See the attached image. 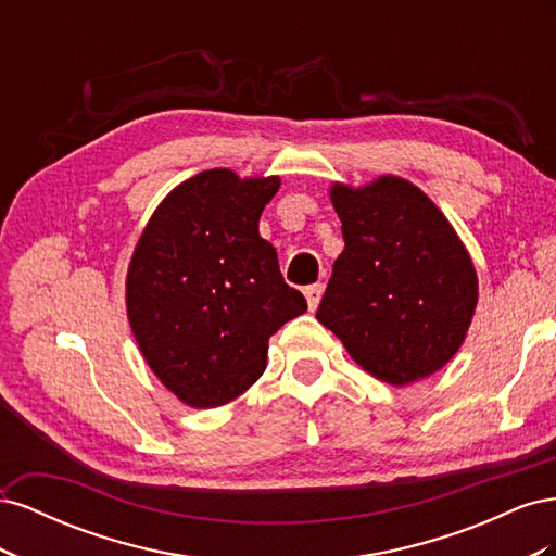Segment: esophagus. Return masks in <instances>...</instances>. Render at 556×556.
<instances>
[{
    "instance_id": "obj_1",
    "label": "esophagus",
    "mask_w": 556,
    "mask_h": 556,
    "mask_svg": "<svg viewBox=\"0 0 556 556\" xmlns=\"http://www.w3.org/2000/svg\"><path fill=\"white\" fill-rule=\"evenodd\" d=\"M323 292H325V285L317 282V285H311V288L304 290L306 294V301H308V308L315 311L319 306V299H323Z\"/></svg>"
}]
</instances>
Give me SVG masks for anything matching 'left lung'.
<instances>
[{
	"mask_svg": "<svg viewBox=\"0 0 556 556\" xmlns=\"http://www.w3.org/2000/svg\"><path fill=\"white\" fill-rule=\"evenodd\" d=\"M345 248L317 319L374 378L403 387L433 376L464 345L478 274L443 211L406 178L331 182Z\"/></svg>",
	"mask_w": 556,
	"mask_h": 556,
	"instance_id": "1",
	"label": "left lung"
}]
</instances>
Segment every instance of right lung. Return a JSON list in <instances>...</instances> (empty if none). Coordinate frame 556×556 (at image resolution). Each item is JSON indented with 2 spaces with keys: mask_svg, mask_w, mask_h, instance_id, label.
<instances>
[{
  "mask_svg": "<svg viewBox=\"0 0 556 556\" xmlns=\"http://www.w3.org/2000/svg\"><path fill=\"white\" fill-rule=\"evenodd\" d=\"M278 176L201 172L166 194L131 252L125 306L150 371L190 408H217L266 368L268 339L306 311L260 215Z\"/></svg>",
  "mask_w": 556,
  "mask_h": 556,
  "instance_id": "obj_1",
  "label": "right lung"
}]
</instances>
